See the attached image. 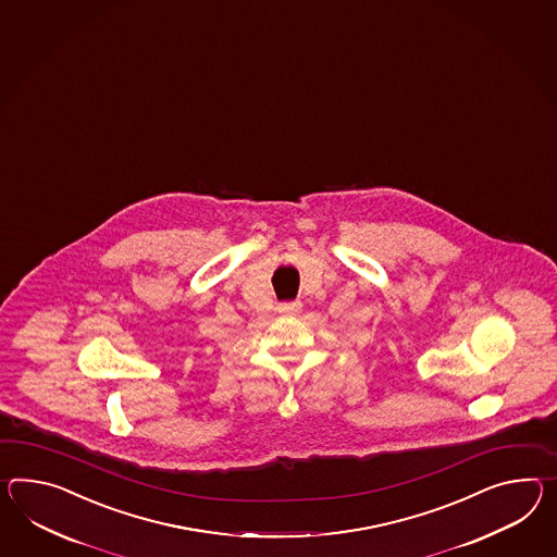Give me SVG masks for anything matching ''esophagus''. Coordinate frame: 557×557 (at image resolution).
Listing matches in <instances>:
<instances>
[{
	"label": "esophagus",
	"instance_id": "34e87169",
	"mask_svg": "<svg viewBox=\"0 0 557 557\" xmlns=\"http://www.w3.org/2000/svg\"><path fill=\"white\" fill-rule=\"evenodd\" d=\"M277 312L285 315H298L301 312V301H284L277 306Z\"/></svg>",
	"mask_w": 557,
	"mask_h": 557
}]
</instances>
